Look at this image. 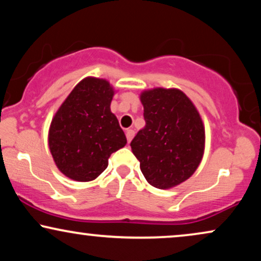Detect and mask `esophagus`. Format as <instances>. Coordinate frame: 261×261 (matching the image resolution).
I'll return each mask as SVG.
<instances>
[{"instance_id": "obj_1", "label": "esophagus", "mask_w": 261, "mask_h": 261, "mask_svg": "<svg viewBox=\"0 0 261 261\" xmlns=\"http://www.w3.org/2000/svg\"><path fill=\"white\" fill-rule=\"evenodd\" d=\"M135 136V130H133V128H128V130L126 131V138H127V142L130 143L131 140H133Z\"/></svg>"}]
</instances>
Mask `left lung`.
Segmentation results:
<instances>
[{
	"instance_id": "8db88e82",
	"label": "left lung",
	"mask_w": 261,
	"mask_h": 261,
	"mask_svg": "<svg viewBox=\"0 0 261 261\" xmlns=\"http://www.w3.org/2000/svg\"><path fill=\"white\" fill-rule=\"evenodd\" d=\"M146 126L131 141L147 182L171 189L186 182L197 170L204 153L202 118L182 90L153 88L140 94Z\"/></svg>"
}]
</instances>
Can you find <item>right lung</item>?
<instances>
[{"label":"right lung","mask_w":261,"mask_h":261,"mask_svg":"<svg viewBox=\"0 0 261 261\" xmlns=\"http://www.w3.org/2000/svg\"><path fill=\"white\" fill-rule=\"evenodd\" d=\"M117 92L107 79L85 77L73 88L48 131V146L59 171L75 182L96 179L111 154L127 143L111 102Z\"/></svg>","instance_id":"1"}]
</instances>
